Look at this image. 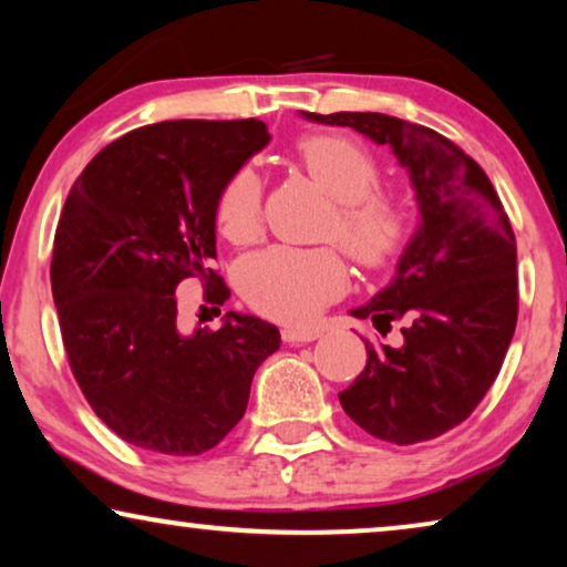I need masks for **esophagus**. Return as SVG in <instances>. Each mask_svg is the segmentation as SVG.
Here are the masks:
<instances>
[{
  "label": "esophagus",
  "instance_id": "obj_1",
  "mask_svg": "<svg viewBox=\"0 0 567 567\" xmlns=\"http://www.w3.org/2000/svg\"><path fill=\"white\" fill-rule=\"evenodd\" d=\"M281 338L286 343H312V340L320 338V330H309V328H284Z\"/></svg>",
  "mask_w": 567,
  "mask_h": 567
}]
</instances>
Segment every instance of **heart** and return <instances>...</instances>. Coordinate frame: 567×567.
Instances as JSON below:
<instances>
[{
    "label": "heart",
    "mask_w": 567,
    "mask_h": 567,
    "mask_svg": "<svg viewBox=\"0 0 567 567\" xmlns=\"http://www.w3.org/2000/svg\"><path fill=\"white\" fill-rule=\"evenodd\" d=\"M297 157L336 200L324 235L336 237L363 268H379L400 250L410 231L408 208L379 193V162L359 138L315 134L297 144ZM262 185L252 167H239L216 200V221L231 243L260 231ZM348 286V268L336 247L270 245L239 262L237 289L255 312L281 322H309Z\"/></svg>",
    "instance_id": "obj_1"
}]
</instances>
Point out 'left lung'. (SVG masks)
Masks as SVG:
<instances>
[{
    "label": "left lung",
    "mask_w": 567,
    "mask_h": 567,
    "mask_svg": "<svg viewBox=\"0 0 567 567\" xmlns=\"http://www.w3.org/2000/svg\"><path fill=\"white\" fill-rule=\"evenodd\" d=\"M392 146L421 224L394 278L353 309L394 346L369 343L367 369L338 394L374 439L417 444L467 421L498 377L518 317L516 237L485 169L433 128L384 113H305Z\"/></svg>",
    "instance_id": "obj_1"
}]
</instances>
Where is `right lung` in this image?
Wrapping results in <instances>:
<instances>
[{"mask_svg": "<svg viewBox=\"0 0 567 567\" xmlns=\"http://www.w3.org/2000/svg\"><path fill=\"white\" fill-rule=\"evenodd\" d=\"M270 142L266 123L162 121L97 152L69 190L53 237L51 291L69 367L123 441L196 456L243 421L276 324L227 312L219 330L177 328V284L212 268L224 183Z\"/></svg>", "mask_w": 567, "mask_h": 567, "instance_id": "1", "label": "right lung"}]
</instances>
